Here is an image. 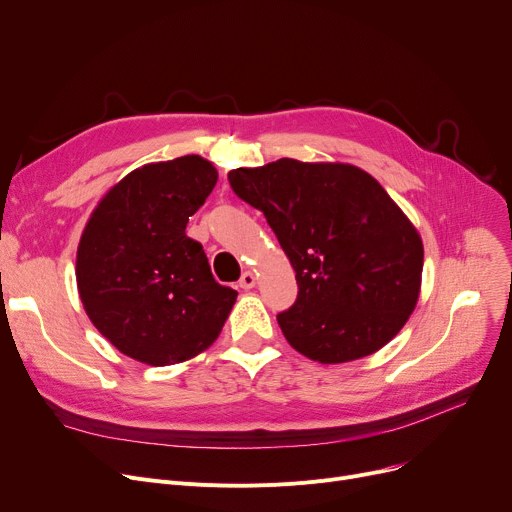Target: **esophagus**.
Returning a JSON list of instances; mask_svg holds the SVG:
<instances>
[{
    "mask_svg": "<svg viewBox=\"0 0 512 512\" xmlns=\"http://www.w3.org/2000/svg\"><path fill=\"white\" fill-rule=\"evenodd\" d=\"M238 286H240L242 290L253 288V286H255V274H253V272H245V274H242L240 280H238Z\"/></svg>",
    "mask_w": 512,
    "mask_h": 512,
    "instance_id": "34e87169",
    "label": "esophagus"
}]
</instances>
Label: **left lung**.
<instances>
[{"mask_svg": "<svg viewBox=\"0 0 512 512\" xmlns=\"http://www.w3.org/2000/svg\"><path fill=\"white\" fill-rule=\"evenodd\" d=\"M232 191L278 236L297 301L278 313L292 348L319 363L367 357L413 313L423 242L382 184L351 164L282 157L228 172Z\"/></svg>", "mask_w": 512, "mask_h": 512, "instance_id": "obj_1", "label": "left lung"}]
</instances>
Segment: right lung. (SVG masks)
I'll list each match as a JSON object with an SVG mask.
<instances>
[{
    "instance_id": "right-lung-1",
    "label": "right lung",
    "mask_w": 512,
    "mask_h": 512,
    "mask_svg": "<svg viewBox=\"0 0 512 512\" xmlns=\"http://www.w3.org/2000/svg\"><path fill=\"white\" fill-rule=\"evenodd\" d=\"M218 170L184 155L132 170L85 226L76 284L93 326L120 353L172 365L220 336L236 290L215 282L201 242L186 236Z\"/></svg>"
}]
</instances>
